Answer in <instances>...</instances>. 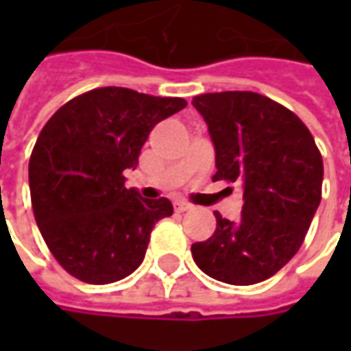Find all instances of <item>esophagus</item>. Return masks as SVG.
<instances>
[{
  "label": "esophagus",
  "instance_id": "obj_1",
  "mask_svg": "<svg viewBox=\"0 0 351 351\" xmlns=\"http://www.w3.org/2000/svg\"><path fill=\"white\" fill-rule=\"evenodd\" d=\"M190 208H191L190 203H186V201H175L176 213H186V210H190Z\"/></svg>",
  "mask_w": 351,
  "mask_h": 351
}]
</instances>
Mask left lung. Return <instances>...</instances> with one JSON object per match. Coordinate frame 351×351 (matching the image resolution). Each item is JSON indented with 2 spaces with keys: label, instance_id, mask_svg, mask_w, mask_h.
<instances>
[{
  "label": "left lung",
  "instance_id": "1",
  "mask_svg": "<svg viewBox=\"0 0 351 351\" xmlns=\"http://www.w3.org/2000/svg\"><path fill=\"white\" fill-rule=\"evenodd\" d=\"M216 150L213 180L241 182L243 214L216 216V231L191 244L210 278L250 286L271 278L301 248L322 201L324 161L308 128L276 101L254 92L195 95Z\"/></svg>",
  "mask_w": 351,
  "mask_h": 351
}]
</instances>
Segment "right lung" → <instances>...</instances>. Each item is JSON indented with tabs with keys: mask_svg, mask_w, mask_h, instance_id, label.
Listing matches in <instances>:
<instances>
[{
	"mask_svg": "<svg viewBox=\"0 0 351 351\" xmlns=\"http://www.w3.org/2000/svg\"><path fill=\"white\" fill-rule=\"evenodd\" d=\"M184 107L182 97L107 86L67 101L45 123L29 158L32 206L71 276L110 284L143 263L152 228L173 205L128 190L123 171L137 167L154 125Z\"/></svg>",
	"mask_w": 351,
	"mask_h": 351,
	"instance_id": "1",
	"label": "right lung"
}]
</instances>
